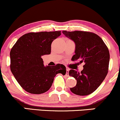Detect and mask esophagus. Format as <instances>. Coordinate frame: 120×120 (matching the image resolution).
I'll list each match as a JSON object with an SVG mask.
<instances>
[{
    "label": "esophagus",
    "instance_id": "obj_1",
    "mask_svg": "<svg viewBox=\"0 0 120 120\" xmlns=\"http://www.w3.org/2000/svg\"><path fill=\"white\" fill-rule=\"evenodd\" d=\"M69 69L67 68V75H68V74H69Z\"/></svg>",
    "mask_w": 120,
    "mask_h": 120
}]
</instances>
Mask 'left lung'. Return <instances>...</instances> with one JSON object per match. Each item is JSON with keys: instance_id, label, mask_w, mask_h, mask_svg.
I'll return each mask as SVG.
<instances>
[{"instance_id": "1", "label": "left lung", "mask_w": 120, "mask_h": 120, "mask_svg": "<svg viewBox=\"0 0 120 120\" xmlns=\"http://www.w3.org/2000/svg\"><path fill=\"white\" fill-rule=\"evenodd\" d=\"M75 43V55L71 60L85 63L81 72L71 69L69 75L77 80L76 86L70 90L74 94L87 95L95 91L105 79L108 71L109 52L99 36L88 31H63Z\"/></svg>"}]
</instances>
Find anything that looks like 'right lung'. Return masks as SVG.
<instances>
[{
	"label": "right lung",
	"mask_w": 120,
	"mask_h": 120,
	"mask_svg": "<svg viewBox=\"0 0 120 120\" xmlns=\"http://www.w3.org/2000/svg\"><path fill=\"white\" fill-rule=\"evenodd\" d=\"M61 31L29 33L21 37L10 52V68L18 83L26 91L41 94L51 87L58 73L65 75L63 64L45 66L42 56L51 53V43Z\"/></svg>",
	"instance_id": "add662e5"
}]
</instances>
